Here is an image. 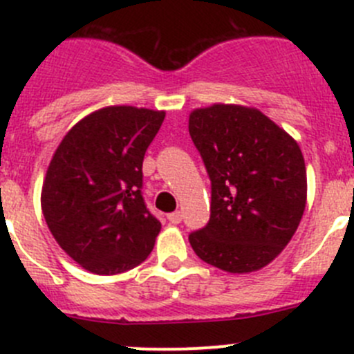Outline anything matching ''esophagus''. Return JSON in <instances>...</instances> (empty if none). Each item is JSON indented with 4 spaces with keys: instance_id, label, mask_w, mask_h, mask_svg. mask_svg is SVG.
<instances>
[{
    "instance_id": "34e87169",
    "label": "esophagus",
    "mask_w": 354,
    "mask_h": 354,
    "mask_svg": "<svg viewBox=\"0 0 354 354\" xmlns=\"http://www.w3.org/2000/svg\"><path fill=\"white\" fill-rule=\"evenodd\" d=\"M181 219H183V214H181L180 210H176V212L167 214V221H169L171 224H180Z\"/></svg>"
}]
</instances>
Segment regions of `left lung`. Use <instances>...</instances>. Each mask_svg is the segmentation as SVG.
Instances as JSON below:
<instances>
[{"label":"left lung","mask_w":354,"mask_h":354,"mask_svg":"<svg viewBox=\"0 0 354 354\" xmlns=\"http://www.w3.org/2000/svg\"><path fill=\"white\" fill-rule=\"evenodd\" d=\"M188 130L210 178V219L190 233L203 262L231 274L259 270L284 250L305 212L306 169L295 138L255 108L212 104Z\"/></svg>","instance_id":"8db88e82"}]
</instances>
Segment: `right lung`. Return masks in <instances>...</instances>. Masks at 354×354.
<instances>
[{
	"label": "right lung",
	"instance_id": "add662e5",
	"mask_svg": "<svg viewBox=\"0 0 354 354\" xmlns=\"http://www.w3.org/2000/svg\"><path fill=\"white\" fill-rule=\"evenodd\" d=\"M164 116L133 106L94 111L49 162L42 214L58 245L88 272H127L154 248L160 223L142 197V162Z\"/></svg>",
	"mask_w": 354,
	"mask_h": 354
}]
</instances>
